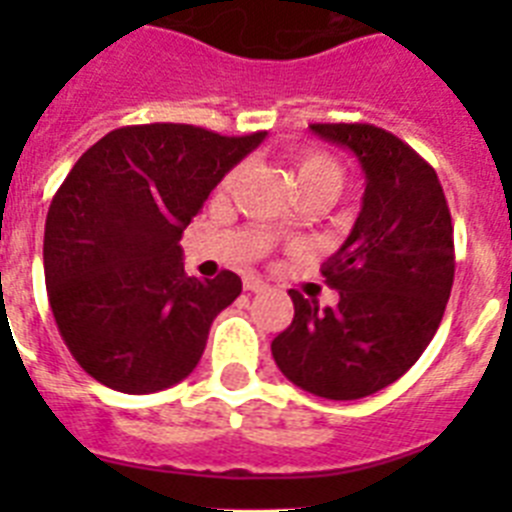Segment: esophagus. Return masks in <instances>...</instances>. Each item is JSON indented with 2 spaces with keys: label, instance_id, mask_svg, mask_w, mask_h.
<instances>
[{
  "label": "esophagus",
  "instance_id": "34e87169",
  "mask_svg": "<svg viewBox=\"0 0 512 512\" xmlns=\"http://www.w3.org/2000/svg\"><path fill=\"white\" fill-rule=\"evenodd\" d=\"M243 287H246L248 292H264L266 282H264V279H259V277H253V274H251V277L243 279Z\"/></svg>",
  "mask_w": 512,
  "mask_h": 512
}]
</instances>
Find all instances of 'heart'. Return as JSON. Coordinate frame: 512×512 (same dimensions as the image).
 Wrapping results in <instances>:
<instances>
[{
	"mask_svg": "<svg viewBox=\"0 0 512 512\" xmlns=\"http://www.w3.org/2000/svg\"><path fill=\"white\" fill-rule=\"evenodd\" d=\"M297 171V182H300L305 197H312V194H320L325 200H333L343 187V166L338 164L336 158L330 153L318 151V148H302L292 156ZM238 176V169L230 171L225 176L223 187H230ZM282 228L292 225V220H282Z\"/></svg>",
	"mask_w": 512,
	"mask_h": 512,
	"instance_id": "b5f03b06",
	"label": "heart"
}]
</instances>
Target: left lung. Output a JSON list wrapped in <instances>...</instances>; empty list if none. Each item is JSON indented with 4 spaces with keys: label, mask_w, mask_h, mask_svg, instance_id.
Returning <instances> with one entry per match:
<instances>
[{
    "label": "left lung",
    "mask_w": 512,
    "mask_h": 512,
    "mask_svg": "<svg viewBox=\"0 0 512 512\" xmlns=\"http://www.w3.org/2000/svg\"><path fill=\"white\" fill-rule=\"evenodd\" d=\"M310 128L356 153L364 205L320 269L338 302L320 307L289 289L295 318L271 354L305 392L359 400L400 379L436 336L454 284V225L436 171L405 140L369 122Z\"/></svg>",
    "instance_id": "obj_1"
}]
</instances>
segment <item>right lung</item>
Segmentation results:
<instances>
[{
	"mask_svg": "<svg viewBox=\"0 0 512 512\" xmlns=\"http://www.w3.org/2000/svg\"><path fill=\"white\" fill-rule=\"evenodd\" d=\"M266 138L182 122L125 125L74 164L45 217L43 269L63 343L89 377L128 395L192 374L241 277L184 274L182 233L217 182Z\"/></svg>",
	"mask_w": 512,
	"mask_h": 512,
	"instance_id": "1",
	"label": "right lung"
}]
</instances>
